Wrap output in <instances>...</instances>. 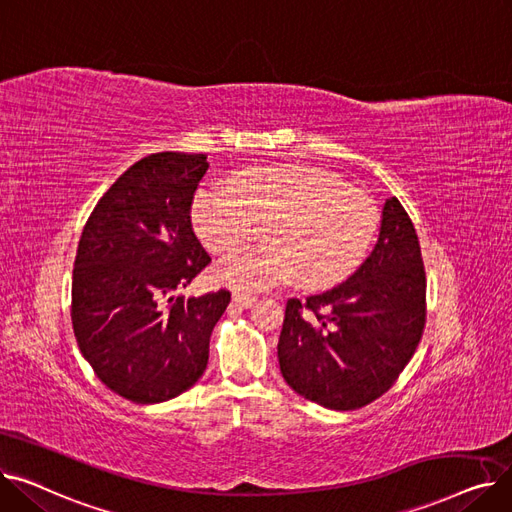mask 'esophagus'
Listing matches in <instances>:
<instances>
[{"label": "esophagus", "instance_id": "1", "mask_svg": "<svg viewBox=\"0 0 512 512\" xmlns=\"http://www.w3.org/2000/svg\"><path fill=\"white\" fill-rule=\"evenodd\" d=\"M232 301L236 303V305H240V307H245V309H249V307H253L255 305V297L253 294H247V292H240V290H234L232 292Z\"/></svg>", "mask_w": 512, "mask_h": 512}]
</instances>
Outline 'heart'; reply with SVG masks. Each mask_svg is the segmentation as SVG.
<instances>
[{"mask_svg":"<svg viewBox=\"0 0 512 512\" xmlns=\"http://www.w3.org/2000/svg\"><path fill=\"white\" fill-rule=\"evenodd\" d=\"M230 188L207 186L193 201V228L209 253L222 255L257 232L267 242L240 249L213 267L234 288H267L299 276L311 290L342 282L365 257L378 209L326 170L270 166L247 170Z\"/></svg>","mask_w":512,"mask_h":512,"instance_id":"heart-1","label":"heart"}]
</instances>
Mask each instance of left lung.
Returning <instances> with one entry per match:
<instances>
[{"mask_svg":"<svg viewBox=\"0 0 512 512\" xmlns=\"http://www.w3.org/2000/svg\"><path fill=\"white\" fill-rule=\"evenodd\" d=\"M425 326V270L405 207L390 197L359 270L305 303H286L278 342L286 384L332 411L380 398L407 367Z\"/></svg>","mask_w":512,"mask_h":512,"instance_id":"obj_1","label":"left lung"}]
</instances>
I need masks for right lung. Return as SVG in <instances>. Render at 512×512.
Segmentation results:
<instances>
[{
  "mask_svg": "<svg viewBox=\"0 0 512 512\" xmlns=\"http://www.w3.org/2000/svg\"><path fill=\"white\" fill-rule=\"evenodd\" d=\"M203 153L164 151L130 166L97 201L72 272V328L97 378L137 405L191 388L230 292L174 297L211 261L191 224Z\"/></svg>",
  "mask_w": 512,
  "mask_h": 512,
  "instance_id": "add662e5",
  "label": "right lung"
}]
</instances>
